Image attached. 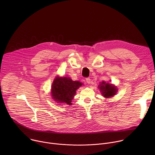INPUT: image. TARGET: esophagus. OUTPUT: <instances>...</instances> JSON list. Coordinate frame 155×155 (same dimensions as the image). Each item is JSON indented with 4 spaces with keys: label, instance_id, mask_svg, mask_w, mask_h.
Listing matches in <instances>:
<instances>
[{
    "label": "esophagus",
    "instance_id": "34e87169",
    "mask_svg": "<svg viewBox=\"0 0 155 155\" xmlns=\"http://www.w3.org/2000/svg\"><path fill=\"white\" fill-rule=\"evenodd\" d=\"M86 81L87 84H90L91 83V79L90 78H86Z\"/></svg>",
    "mask_w": 155,
    "mask_h": 155
}]
</instances>
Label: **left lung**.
I'll return each instance as SVG.
<instances>
[{
  "mask_svg": "<svg viewBox=\"0 0 155 155\" xmlns=\"http://www.w3.org/2000/svg\"><path fill=\"white\" fill-rule=\"evenodd\" d=\"M99 88L102 93V94L104 97L107 98H110L115 95L117 92V88L116 86L113 85L111 83H105L102 81L99 85Z\"/></svg>",
  "mask_w": 155,
  "mask_h": 155,
  "instance_id": "1",
  "label": "left lung"
}]
</instances>
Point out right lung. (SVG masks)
Instances as JSON below:
<instances>
[{
  "label": "right lung",
  "mask_w": 155,
  "mask_h": 155,
  "mask_svg": "<svg viewBox=\"0 0 155 155\" xmlns=\"http://www.w3.org/2000/svg\"><path fill=\"white\" fill-rule=\"evenodd\" d=\"M82 84L79 81H73L69 77H56L52 83L51 96L57 102L71 105L77 90Z\"/></svg>",
  "instance_id": "obj_1"
}]
</instances>
